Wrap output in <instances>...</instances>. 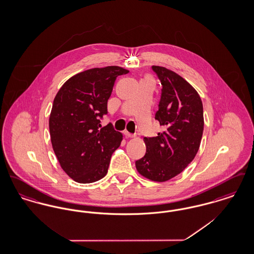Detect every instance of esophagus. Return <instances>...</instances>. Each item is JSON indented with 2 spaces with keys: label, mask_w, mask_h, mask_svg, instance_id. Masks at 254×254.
Segmentation results:
<instances>
[{
  "label": "esophagus",
  "mask_w": 254,
  "mask_h": 254,
  "mask_svg": "<svg viewBox=\"0 0 254 254\" xmlns=\"http://www.w3.org/2000/svg\"><path fill=\"white\" fill-rule=\"evenodd\" d=\"M125 135L127 136V137H128V138H134L135 137V134H132V133H129L128 131H125Z\"/></svg>",
  "instance_id": "obj_1"
}]
</instances>
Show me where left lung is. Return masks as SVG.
Listing matches in <instances>:
<instances>
[{
  "label": "left lung",
  "mask_w": 254,
  "mask_h": 254,
  "mask_svg": "<svg viewBox=\"0 0 254 254\" xmlns=\"http://www.w3.org/2000/svg\"><path fill=\"white\" fill-rule=\"evenodd\" d=\"M161 82V98L155 120L165 127L156 137H145V156L135 162L138 172L156 182L168 181L193 160L204 130L202 100L180 75L152 65Z\"/></svg>",
  "instance_id": "obj_1"
}]
</instances>
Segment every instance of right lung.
Segmentation results:
<instances>
[{
  "instance_id": "add662e5",
  "label": "right lung",
  "mask_w": 254,
  "mask_h": 254,
  "mask_svg": "<svg viewBox=\"0 0 254 254\" xmlns=\"http://www.w3.org/2000/svg\"><path fill=\"white\" fill-rule=\"evenodd\" d=\"M128 73L120 66L91 68L74 75L54 98L49 117L51 144L62 169L81 184L98 181L108 173L123 136L109 123L108 100L116 78Z\"/></svg>"
}]
</instances>
